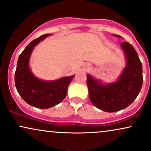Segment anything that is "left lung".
Returning <instances> with one entry per match:
<instances>
[{
  "label": "left lung",
  "mask_w": 151,
  "mask_h": 151,
  "mask_svg": "<svg viewBox=\"0 0 151 151\" xmlns=\"http://www.w3.org/2000/svg\"><path fill=\"white\" fill-rule=\"evenodd\" d=\"M113 36L121 38L120 36ZM126 64L116 81L111 83L87 75L89 97L93 105L106 112H115L129 106L140 92L143 83L142 64L134 47L129 42L120 44Z\"/></svg>",
  "instance_id": "8db88e82"
}]
</instances>
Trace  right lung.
Segmentation results:
<instances>
[{
  "label": "right lung",
  "instance_id": "add662e5",
  "mask_svg": "<svg viewBox=\"0 0 151 151\" xmlns=\"http://www.w3.org/2000/svg\"><path fill=\"white\" fill-rule=\"evenodd\" d=\"M51 34H44L31 41L19 57L14 76L17 90L28 104L47 109L55 106L66 97L68 85L75 75L55 81H42L31 70L29 61L33 49Z\"/></svg>",
  "mask_w": 151,
  "mask_h": 151
}]
</instances>
